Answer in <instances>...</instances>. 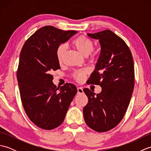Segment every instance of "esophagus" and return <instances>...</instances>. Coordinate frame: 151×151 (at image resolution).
Returning <instances> with one entry per match:
<instances>
[{
	"label": "esophagus",
	"mask_w": 151,
	"mask_h": 151,
	"mask_svg": "<svg viewBox=\"0 0 151 151\" xmlns=\"http://www.w3.org/2000/svg\"><path fill=\"white\" fill-rule=\"evenodd\" d=\"M77 91H78V94H81V93H83V89L82 88H81V87H78L77 88Z\"/></svg>",
	"instance_id": "obj_1"
}]
</instances>
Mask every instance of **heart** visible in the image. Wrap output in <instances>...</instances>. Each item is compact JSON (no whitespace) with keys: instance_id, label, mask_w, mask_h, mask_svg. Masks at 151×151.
Segmentation results:
<instances>
[{"instance_id":"obj_1","label":"heart","mask_w":151,"mask_h":151,"mask_svg":"<svg viewBox=\"0 0 151 151\" xmlns=\"http://www.w3.org/2000/svg\"><path fill=\"white\" fill-rule=\"evenodd\" d=\"M73 45L77 49L79 52H81L82 55L85 56H88L91 54V58L94 59L96 56V52L93 51V43L92 41L86 37L84 36H81L73 41ZM67 50V45L65 44H61L58 46L56 50V58L59 63L63 62L64 54ZM88 74L87 70H82L81 71H76L73 75V77L75 78L77 82H82L84 81L86 75Z\"/></svg>"}]
</instances>
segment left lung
<instances>
[{"mask_svg":"<svg viewBox=\"0 0 151 151\" xmlns=\"http://www.w3.org/2000/svg\"><path fill=\"white\" fill-rule=\"evenodd\" d=\"M99 40L100 56L89 84L100 85L96 95L88 88L84 92L88 98L83 110L86 123L98 132L114 129L123 119L134 88V67L132 53L126 43L110 30L88 34Z\"/></svg>","mask_w":151,"mask_h":151,"instance_id":"8db88e82","label":"left lung"}]
</instances>
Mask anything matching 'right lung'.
Returning <instances> with one entry per match:
<instances>
[{"instance_id":"right-lung-1","label":"right lung","mask_w":151,"mask_h":151,"mask_svg":"<svg viewBox=\"0 0 151 151\" xmlns=\"http://www.w3.org/2000/svg\"><path fill=\"white\" fill-rule=\"evenodd\" d=\"M76 33L45 26L32 35L22 48L17 72L22 104L30 121L42 129L52 130L63 123L77 93L76 86L69 83L60 89L56 88L51 75L60 69L57 48Z\"/></svg>"}]
</instances>
